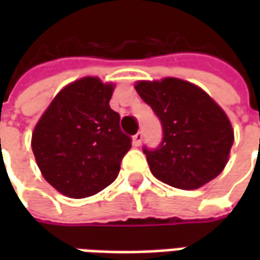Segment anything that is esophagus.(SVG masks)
<instances>
[{"label":"esophagus","mask_w":260,"mask_h":260,"mask_svg":"<svg viewBox=\"0 0 260 260\" xmlns=\"http://www.w3.org/2000/svg\"><path fill=\"white\" fill-rule=\"evenodd\" d=\"M142 139H143V134H142V131L136 132L135 135H134V138H132V141H134V145H135V146H141Z\"/></svg>","instance_id":"34e87169"}]
</instances>
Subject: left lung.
<instances>
[{
  "label": "left lung",
  "instance_id": "8db88e82",
  "mask_svg": "<svg viewBox=\"0 0 260 260\" xmlns=\"http://www.w3.org/2000/svg\"><path fill=\"white\" fill-rule=\"evenodd\" d=\"M135 89L163 126L157 149L143 147L152 174L186 191L214 180L234 143V131L221 107L201 87L177 78L141 80Z\"/></svg>",
  "mask_w": 260,
  "mask_h": 260
}]
</instances>
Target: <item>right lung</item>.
<instances>
[{"mask_svg":"<svg viewBox=\"0 0 260 260\" xmlns=\"http://www.w3.org/2000/svg\"><path fill=\"white\" fill-rule=\"evenodd\" d=\"M113 83L86 76L65 86L44 111L31 135L37 166L62 195L82 199L113 182L131 149L110 108Z\"/></svg>","mask_w":260,"mask_h":260,"instance_id":"add662e5","label":"right lung"}]
</instances>
